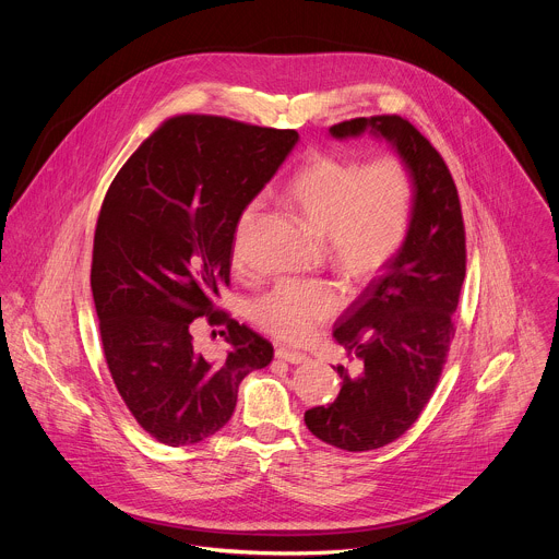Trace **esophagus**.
I'll return each instance as SVG.
<instances>
[{
	"label": "esophagus",
	"mask_w": 559,
	"mask_h": 559,
	"mask_svg": "<svg viewBox=\"0 0 559 559\" xmlns=\"http://www.w3.org/2000/svg\"><path fill=\"white\" fill-rule=\"evenodd\" d=\"M276 358L285 360V362H292V365H300V362L309 360L307 354H300V352H294V349H287V347H278Z\"/></svg>",
	"instance_id": "esophagus-1"
}]
</instances>
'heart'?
<instances>
[{
  "label": "heart",
  "mask_w": 559,
  "mask_h": 559,
  "mask_svg": "<svg viewBox=\"0 0 559 559\" xmlns=\"http://www.w3.org/2000/svg\"><path fill=\"white\" fill-rule=\"evenodd\" d=\"M289 203L321 234L328 261L352 283L384 272L407 243L414 218V175L403 156L356 158L318 154L287 186ZM261 210L259 201L236 218L231 261L243 267V238ZM343 307V294L328 278H285L259 296L252 321L267 334L300 345Z\"/></svg>",
  "instance_id": "b5f03b06"
}]
</instances>
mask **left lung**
Segmentation results:
<instances>
[{
    "label": "left lung",
    "instance_id": "1",
    "mask_svg": "<svg viewBox=\"0 0 559 559\" xmlns=\"http://www.w3.org/2000/svg\"><path fill=\"white\" fill-rule=\"evenodd\" d=\"M393 143L414 175L407 243L336 321L334 338L354 369L334 367L336 401L305 412L307 429L345 451L380 449L423 414L455 334L466 274V236L457 188L440 152L405 117H358L330 128L336 139L365 130Z\"/></svg>",
    "mask_w": 559,
    "mask_h": 559
}]
</instances>
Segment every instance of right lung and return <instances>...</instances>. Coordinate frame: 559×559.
<instances>
[{
	"mask_svg": "<svg viewBox=\"0 0 559 559\" xmlns=\"http://www.w3.org/2000/svg\"><path fill=\"white\" fill-rule=\"evenodd\" d=\"M296 141V130L177 115L132 152L106 192L91 267L104 356L134 420L168 447L225 427L238 384L274 358L272 343L216 298L229 285L238 214ZM201 314L224 328L223 361L193 347L191 321Z\"/></svg>",
	"mask_w": 559,
	"mask_h": 559,
	"instance_id": "add662e5",
	"label": "right lung"
}]
</instances>
